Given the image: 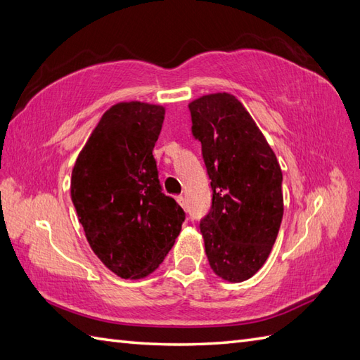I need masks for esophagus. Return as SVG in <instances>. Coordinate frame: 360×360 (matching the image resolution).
<instances>
[{
    "label": "esophagus",
    "instance_id": "obj_1",
    "mask_svg": "<svg viewBox=\"0 0 360 360\" xmlns=\"http://www.w3.org/2000/svg\"><path fill=\"white\" fill-rule=\"evenodd\" d=\"M176 200H178V204H179L182 208H186V198H184L182 195H179V196H176Z\"/></svg>",
    "mask_w": 360,
    "mask_h": 360
}]
</instances>
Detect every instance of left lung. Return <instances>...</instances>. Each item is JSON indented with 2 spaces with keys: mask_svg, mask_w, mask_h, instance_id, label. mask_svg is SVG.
<instances>
[{
  "mask_svg": "<svg viewBox=\"0 0 360 360\" xmlns=\"http://www.w3.org/2000/svg\"><path fill=\"white\" fill-rule=\"evenodd\" d=\"M188 108L213 190L210 212L199 222L208 264L225 281H247L265 264L279 233V162L233 95H205Z\"/></svg>",
  "mask_w": 360,
  "mask_h": 360,
  "instance_id": "1",
  "label": "left lung"
}]
</instances>
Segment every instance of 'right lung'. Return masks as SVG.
I'll use <instances>...</instances> for the list:
<instances>
[{
	"label": "right lung",
	"instance_id": "1",
	"mask_svg": "<svg viewBox=\"0 0 360 360\" xmlns=\"http://www.w3.org/2000/svg\"><path fill=\"white\" fill-rule=\"evenodd\" d=\"M164 115V107L139 101L110 107L72 172V202L89 244L124 279L155 271L186 219L158 178L153 147Z\"/></svg>",
	"mask_w": 360,
	"mask_h": 360
}]
</instances>
